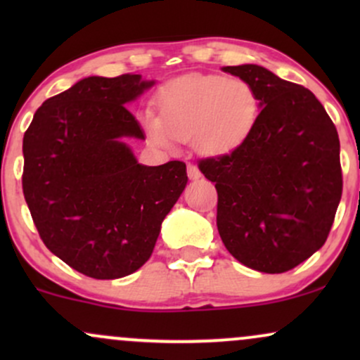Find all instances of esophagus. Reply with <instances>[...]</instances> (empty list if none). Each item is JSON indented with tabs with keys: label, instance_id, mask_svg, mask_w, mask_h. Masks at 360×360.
I'll use <instances>...</instances> for the list:
<instances>
[{
	"label": "esophagus",
	"instance_id": "34e87169",
	"mask_svg": "<svg viewBox=\"0 0 360 360\" xmlns=\"http://www.w3.org/2000/svg\"><path fill=\"white\" fill-rule=\"evenodd\" d=\"M188 176H189V179H200L201 177L200 169L194 166V164H188Z\"/></svg>",
	"mask_w": 360,
	"mask_h": 360
}]
</instances>
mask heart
Here are the masks:
<instances>
[{
  "label": "heart",
  "instance_id": "heart-1",
  "mask_svg": "<svg viewBox=\"0 0 360 360\" xmlns=\"http://www.w3.org/2000/svg\"><path fill=\"white\" fill-rule=\"evenodd\" d=\"M157 110L142 115L147 139L171 148L193 139L206 155L240 147L259 118V96L250 82L221 76H184L166 82L155 98Z\"/></svg>",
  "mask_w": 360,
  "mask_h": 360
}]
</instances>
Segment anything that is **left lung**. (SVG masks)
Wrapping results in <instances>:
<instances>
[{
  "label": "left lung",
  "instance_id": "obj_1",
  "mask_svg": "<svg viewBox=\"0 0 360 360\" xmlns=\"http://www.w3.org/2000/svg\"><path fill=\"white\" fill-rule=\"evenodd\" d=\"M223 71L250 82L260 113L249 139L198 167L218 193L226 250L250 269L279 274L321 249L342 198L337 128L311 91L255 64Z\"/></svg>",
  "mask_w": 360,
  "mask_h": 360
}]
</instances>
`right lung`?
Returning a JSON list of instances; mask_svg holds the SVG:
<instances>
[{"label":"right lung","instance_id":"right-lung-1","mask_svg":"<svg viewBox=\"0 0 360 360\" xmlns=\"http://www.w3.org/2000/svg\"><path fill=\"white\" fill-rule=\"evenodd\" d=\"M154 81L91 76L35 111L23 137L25 201L40 238L81 274L117 279L152 255L188 183L186 164L142 166L123 139H146L125 108Z\"/></svg>","mask_w":360,"mask_h":360}]
</instances>
